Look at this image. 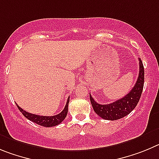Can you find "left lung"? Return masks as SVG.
<instances>
[{
  "label": "left lung",
  "instance_id": "obj_1",
  "mask_svg": "<svg viewBox=\"0 0 159 159\" xmlns=\"http://www.w3.org/2000/svg\"><path fill=\"white\" fill-rule=\"evenodd\" d=\"M139 73L135 86L125 97L108 104H101L96 102L89 94L90 102L94 111L101 118L108 120H116L126 116L136 107L139 101L144 84V68L140 58Z\"/></svg>",
  "mask_w": 159,
  "mask_h": 159
}]
</instances>
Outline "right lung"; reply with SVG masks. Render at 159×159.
<instances>
[{"mask_svg":"<svg viewBox=\"0 0 159 159\" xmlns=\"http://www.w3.org/2000/svg\"><path fill=\"white\" fill-rule=\"evenodd\" d=\"M69 101L70 97L67 99L66 104L64 109L59 114L52 116H39L35 115V114L29 113V112L26 111L25 110L22 109L20 106H18V104H16V106L17 108H19L20 111L22 112L23 115L26 117L27 119H28L29 120L32 121V122L35 123V124H39V125L49 128V127H54V126H56L58 124H61L65 120L66 116L67 115V112H68V104H69Z\"/></svg>","mask_w":159,"mask_h":159,"instance_id":"obj_1","label":"right lung"}]
</instances>
